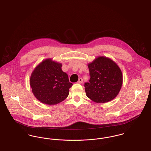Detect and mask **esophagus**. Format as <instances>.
I'll return each mask as SVG.
<instances>
[{
  "instance_id": "esophagus-1",
  "label": "esophagus",
  "mask_w": 151,
  "mask_h": 151,
  "mask_svg": "<svg viewBox=\"0 0 151 151\" xmlns=\"http://www.w3.org/2000/svg\"><path fill=\"white\" fill-rule=\"evenodd\" d=\"M83 79L82 78H80L79 80L78 81V83H79V84H81V83H83Z\"/></svg>"
}]
</instances>
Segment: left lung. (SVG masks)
I'll use <instances>...</instances> for the list:
<instances>
[{"label":"left lung","instance_id":"8db88e82","mask_svg":"<svg viewBox=\"0 0 151 151\" xmlns=\"http://www.w3.org/2000/svg\"><path fill=\"white\" fill-rule=\"evenodd\" d=\"M90 79L84 84L86 95L98 103L112 100L123 84V74L114 61L106 56H98L88 64Z\"/></svg>","mask_w":151,"mask_h":151}]
</instances>
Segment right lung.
<instances>
[{
  "instance_id": "obj_1",
  "label": "right lung",
  "mask_w": 151,
  "mask_h": 151,
  "mask_svg": "<svg viewBox=\"0 0 151 151\" xmlns=\"http://www.w3.org/2000/svg\"><path fill=\"white\" fill-rule=\"evenodd\" d=\"M61 63L47 59L39 63L32 72L29 85L38 100L47 105L57 104L69 95L72 83L62 70Z\"/></svg>"
}]
</instances>
